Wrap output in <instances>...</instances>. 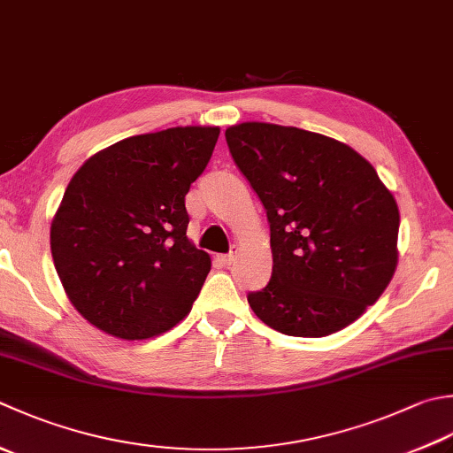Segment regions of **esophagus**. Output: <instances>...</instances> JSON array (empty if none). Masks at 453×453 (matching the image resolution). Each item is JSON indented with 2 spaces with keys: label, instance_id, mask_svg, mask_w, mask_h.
Wrapping results in <instances>:
<instances>
[{
  "label": "esophagus",
  "instance_id": "1",
  "mask_svg": "<svg viewBox=\"0 0 453 453\" xmlns=\"http://www.w3.org/2000/svg\"><path fill=\"white\" fill-rule=\"evenodd\" d=\"M234 259H235V251H229L226 255H219V263L226 265V267H227V265H232Z\"/></svg>",
  "mask_w": 453,
  "mask_h": 453
}]
</instances>
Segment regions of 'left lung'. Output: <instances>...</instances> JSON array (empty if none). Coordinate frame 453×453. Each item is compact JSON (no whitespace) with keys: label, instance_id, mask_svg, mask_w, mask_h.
Wrapping results in <instances>:
<instances>
[{"label":"left lung","instance_id":"obj_1","mask_svg":"<svg viewBox=\"0 0 453 453\" xmlns=\"http://www.w3.org/2000/svg\"><path fill=\"white\" fill-rule=\"evenodd\" d=\"M271 224L269 285L247 295L261 322L296 338L343 330L398 263V206L367 158L320 133L245 121L226 129Z\"/></svg>","mask_w":453,"mask_h":453}]
</instances>
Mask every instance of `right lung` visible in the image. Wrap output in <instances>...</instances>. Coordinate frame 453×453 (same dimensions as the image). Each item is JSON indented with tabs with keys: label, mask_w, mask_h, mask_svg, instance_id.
<instances>
[{
	"label": "right lung",
	"mask_w": 453,
	"mask_h": 453,
	"mask_svg": "<svg viewBox=\"0 0 453 453\" xmlns=\"http://www.w3.org/2000/svg\"><path fill=\"white\" fill-rule=\"evenodd\" d=\"M218 137L206 126L133 135L70 179L50 253L68 300L97 330L147 340L188 316L211 261L186 235L184 196Z\"/></svg>",
	"instance_id": "add662e5"
}]
</instances>
